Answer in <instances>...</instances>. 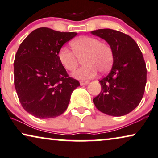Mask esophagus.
Here are the masks:
<instances>
[{"mask_svg":"<svg viewBox=\"0 0 158 158\" xmlns=\"http://www.w3.org/2000/svg\"><path fill=\"white\" fill-rule=\"evenodd\" d=\"M89 83L87 81H80V85H87V84Z\"/></svg>","mask_w":158,"mask_h":158,"instance_id":"34e87169","label":"esophagus"}]
</instances>
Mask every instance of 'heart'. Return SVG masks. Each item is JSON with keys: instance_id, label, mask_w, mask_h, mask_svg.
<instances>
[{"instance_id": "b5f03b06", "label": "heart", "mask_w": 158, "mask_h": 158, "mask_svg": "<svg viewBox=\"0 0 158 158\" xmlns=\"http://www.w3.org/2000/svg\"><path fill=\"white\" fill-rule=\"evenodd\" d=\"M72 50L66 46L60 48L58 57L66 70L72 71L77 68L79 59L82 57L85 64L72 76L79 79H89L96 75L98 70L106 72L113 62V50L108 44L92 37H81L71 43Z\"/></svg>"}]
</instances>
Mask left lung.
<instances>
[{
	"label": "left lung",
	"mask_w": 158,
	"mask_h": 158,
	"mask_svg": "<svg viewBox=\"0 0 158 158\" xmlns=\"http://www.w3.org/2000/svg\"><path fill=\"white\" fill-rule=\"evenodd\" d=\"M91 33L109 44L113 56L110 71L99 81L102 89L93 99L94 106L112 116L127 115L144 95L147 69L142 52L131 37L119 31L101 29Z\"/></svg>",
	"instance_id": "8db88e82"
}]
</instances>
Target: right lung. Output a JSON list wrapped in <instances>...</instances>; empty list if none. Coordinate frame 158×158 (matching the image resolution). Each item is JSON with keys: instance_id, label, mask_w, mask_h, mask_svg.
Instances as JSON below:
<instances>
[{"instance_id": "right-lung-1", "label": "right lung", "mask_w": 158, "mask_h": 158, "mask_svg": "<svg viewBox=\"0 0 158 158\" xmlns=\"http://www.w3.org/2000/svg\"><path fill=\"white\" fill-rule=\"evenodd\" d=\"M77 32L38 28L21 43L14 63V85L27 112L40 119L52 118L68 108L72 92L80 86L69 77L58 52Z\"/></svg>"}]
</instances>
